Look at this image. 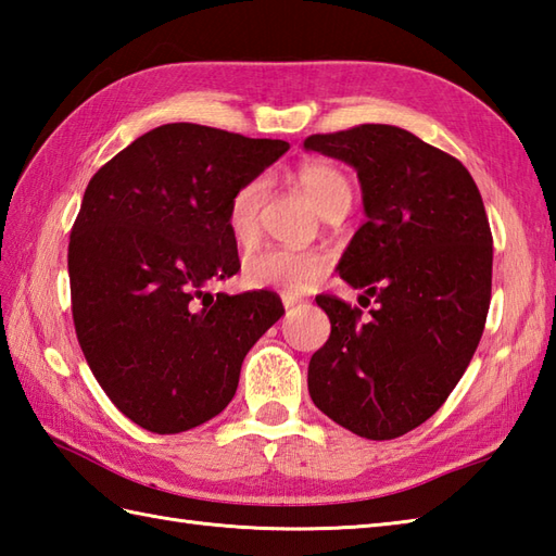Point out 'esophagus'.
I'll list each match as a JSON object with an SVG mask.
<instances>
[{"mask_svg":"<svg viewBox=\"0 0 556 556\" xmlns=\"http://www.w3.org/2000/svg\"><path fill=\"white\" fill-rule=\"evenodd\" d=\"M281 303H285L287 311H293V308H296V305L303 303V299L301 296H293V293H281Z\"/></svg>","mask_w":556,"mask_h":556,"instance_id":"1","label":"esophagus"}]
</instances>
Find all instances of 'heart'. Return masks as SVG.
Listing matches in <instances>:
<instances>
[{
    "label": "heart",
    "mask_w": 556,
    "mask_h": 556,
    "mask_svg": "<svg viewBox=\"0 0 556 556\" xmlns=\"http://www.w3.org/2000/svg\"><path fill=\"white\" fill-rule=\"evenodd\" d=\"M301 191L311 203L332 215L351 203L349 179L339 167L323 160H308L293 172ZM265 200V181L251 179L239 186L227 205V229L239 245L255 243L260 233V210ZM329 269V257L323 251H296V248H260L243 260V281L251 289H279L285 293H301L315 287Z\"/></svg>",
    "instance_id": "1"
}]
</instances>
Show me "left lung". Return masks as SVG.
<instances>
[{
  "label": "left lung",
  "mask_w": 556,
  "mask_h": 556,
  "mask_svg": "<svg viewBox=\"0 0 556 556\" xmlns=\"http://www.w3.org/2000/svg\"><path fill=\"white\" fill-rule=\"evenodd\" d=\"M358 172L365 219L339 277L370 315L320 293L332 323L313 353V404L365 440H394L440 408L466 372L492 296V231L473 176L399 126L361 124L303 143Z\"/></svg>",
  "instance_id": "1"
}]
</instances>
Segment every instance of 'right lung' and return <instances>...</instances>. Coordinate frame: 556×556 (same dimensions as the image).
I'll return each instance as SVG.
<instances>
[{"instance_id":"right-lung-1","label":"right lung","mask_w":556,"mask_h":556,"mask_svg":"<svg viewBox=\"0 0 556 556\" xmlns=\"http://www.w3.org/2000/svg\"><path fill=\"white\" fill-rule=\"evenodd\" d=\"M289 150L200 124H164L92 176L68 241L71 313L92 375L157 434L227 408L241 363L285 315L275 291H205L241 269L227 205Z\"/></svg>"}]
</instances>
